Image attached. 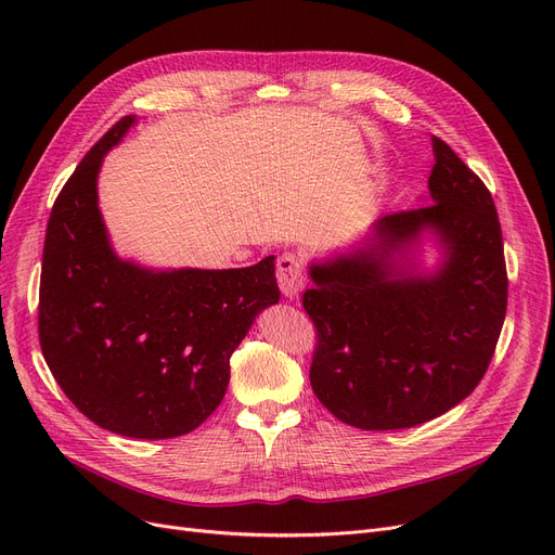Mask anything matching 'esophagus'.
<instances>
[{
	"label": "esophagus",
	"mask_w": 555,
	"mask_h": 555,
	"mask_svg": "<svg viewBox=\"0 0 555 555\" xmlns=\"http://www.w3.org/2000/svg\"><path fill=\"white\" fill-rule=\"evenodd\" d=\"M276 281L281 293L285 297H297L304 287V268H301V260L295 254H283L276 260Z\"/></svg>",
	"instance_id": "obj_1"
}]
</instances>
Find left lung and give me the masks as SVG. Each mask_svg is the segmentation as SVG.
I'll return each mask as SVG.
<instances>
[{
  "label": "left lung",
  "instance_id": "left-lung-1",
  "mask_svg": "<svg viewBox=\"0 0 555 555\" xmlns=\"http://www.w3.org/2000/svg\"><path fill=\"white\" fill-rule=\"evenodd\" d=\"M431 204L391 214L356 251L312 262L304 308L317 328L310 385L360 429H402L468 398L492 360L508 299L504 241L486 184L431 137ZM423 232L444 249L434 273L405 256Z\"/></svg>",
  "mask_w": 555,
  "mask_h": 555
}]
</instances>
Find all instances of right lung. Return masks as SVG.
I'll list each match as a JSON object with an SVG mask.
<instances>
[{"instance_id": "obj_1", "label": "right lung", "mask_w": 555, "mask_h": 555, "mask_svg": "<svg viewBox=\"0 0 555 555\" xmlns=\"http://www.w3.org/2000/svg\"><path fill=\"white\" fill-rule=\"evenodd\" d=\"M134 121H116L53 202L38 331L55 383L87 418L130 439H172L216 412L231 353L281 293L274 256L238 270H149L116 256L96 178Z\"/></svg>"}]
</instances>
